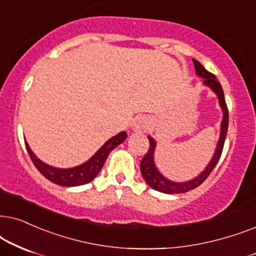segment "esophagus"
Masks as SVG:
<instances>
[{"mask_svg": "<svg viewBox=\"0 0 256 256\" xmlns=\"http://www.w3.org/2000/svg\"><path fill=\"white\" fill-rule=\"evenodd\" d=\"M148 119L144 117H137L132 122V130L134 132H140V134H144V132L148 130Z\"/></svg>", "mask_w": 256, "mask_h": 256, "instance_id": "obj_1", "label": "esophagus"}]
</instances>
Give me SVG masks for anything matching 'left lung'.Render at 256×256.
Segmentation results:
<instances>
[{"label": "left lung", "instance_id": "obj_1", "mask_svg": "<svg viewBox=\"0 0 256 256\" xmlns=\"http://www.w3.org/2000/svg\"><path fill=\"white\" fill-rule=\"evenodd\" d=\"M193 64H194V68H196V76L202 78L204 80L202 84L205 85V86L210 88V90L216 94L218 100H219V105L221 110H222V120H221V124H220V136H219V139H218L214 154L212 156V159L210 160V162L207 164L205 170H204L199 176H196V178L184 182H172V180L166 178L162 173H160L159 170L156 168V162H154V151H156V142L154 140V138L151 137V136H148V142H150V148L140 162V172L146 184H148L151 188L162 193H166V194L186 193L190 190L196 188L199 185H202V184L206 180L207 176H210V173L213 171V168H216V162H219L221 152H222V148H224V139H226V136H227L228 110H227L226 102H224V90L222 88H221V84L218 82L216 77L214 76L213 74L208 72V71H207L202 64L198 62L196 60H193Z\"/></svg>", "mask_w": 256, "mask_h": 256}]
</instances>
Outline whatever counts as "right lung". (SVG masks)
I'll list each match as a JSON object with an SVG mask.
<instances>
[{
	"label": "right lung",
	"instance_id": "1",
	"mask_svg": "<svg viewBox=\"0 0 256 256\" xmlns=\"http://www.w3.org/2000/svg\"><path fill=\"white\" fill-rule=\"evenodd\" d=\"M126 138H128V134L125 131L119 132L118 134L108 139L90 159H88L86 162L80 164V165L70 168H58L48 165V164L37 158L26 142V148L28 150V153L32 160L34 165L40 172V174H43L48 180L57 184V185L72 187L85 185V184L90 182L91 180L96 178V176L100 172L102 168L104 166L105 160L110 154V152L117 148L119 144H122Z\"/></svg>",
	"mask_w": 256,
	"mask_h": 256
}]
</instances>
